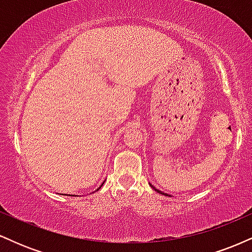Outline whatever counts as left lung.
Masks as SVG:
<instances>
[{"mask_svg":"<svg viewBox=\"0 0 252 252\" xmlns=\"http://www.w3.org/2000/svg\"><path fill=\"white\" fill-rule=\"evenodd\" d=\"M149 185H150V187H152V189H155V190H156V192H158V193H160V194H163V195L168 196V194H167V193H163V192H161V190H160V189H156V187H154V186H153V185H152V184H150V182H149Z\"/></svg>","mask_w":252,"mask_h":252,"instance_id":"1","label":"left lung"}]
</instances>
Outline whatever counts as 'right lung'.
Returning <instances> with one entry per match:
<instances>
[{
  "label": "right lung",
  "instance_id": "add662e5",
  "mask_svg": "<svg viewBox=\"0 0 252 252\" xmlns=\"http://www.w3.org/2000/svg\"><path fill=\"white\" fill-rule=\"evenodd\" d=\"M104 182H105V181H103V182H102V185H100V186H99V187H98V189H97L96 190H94V192H97V190H98V189H100V187H102V186H103V185H104ZM65 195H66V194H65ZM71 196H74V195H73V194H72Z\"/></svg>",
  "mask_w": 252,
  "mask_h": 252
}]
</instances>
